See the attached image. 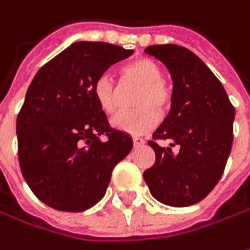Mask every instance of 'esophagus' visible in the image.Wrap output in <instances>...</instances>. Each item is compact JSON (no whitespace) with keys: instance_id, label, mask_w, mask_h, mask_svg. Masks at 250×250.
<instances>
[{"instance_id":"esophagus-1","label":"esophagus","mask_w":250,"mask_h":250,"mask_svg":"<svg viewBox=\"0 0 250 250\" xmlns=\"http://www.w3.org/2000/svg\"><path fill=\"white\" fill-rule=\"evenodd\" d=\"M133 142L134 146H140V145H144V144H145V141H144L142 138H140V137H134Z\"/></svg>"}]
</instances>
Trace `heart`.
I'll return each mask as SVG.
<instances>
[{"label":"heart","mask_w":250,"mask_h":250,"mask_svg":"<svg viewBox=\"0 0 250 250\" xmlns=\"http://www.w3.org/2000/svg\"><path fill=\"white\" fill-rule=\"evenodd\" d=\"M127 82L141 85L133 112H122L112 119V125L128 134H142L158 125V112L163 113L170 105V91L162 82V69L151 59L141 58L125 65L122 70ZM94 97L99 108L112 115L117 109V87L106 76H101L94 84Z\"/></svg>","instance_id":"obj_1"}]
</instances>
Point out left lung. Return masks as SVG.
Masks as SVG:
<instances>
[{
	"label": "left lung",
	"mask_w": 250,
	"mask_h": 250,
	"mask_svg": "<svg viewBox=\"0 0 250 250\" xmlns=\"http://www.w3.org/2000/svg\"><path fill=\"white\" fill-rule=\"evenodd\" d=\"M145 52L167 67L173 92L170 112L153 133L155 140H168L170 145L148 142L156 160L144 171V180L160 203L191 206L223 176L232 146L235 109L219 79L189 49L165 44L149 45Z\"/></svg>",
	"instance_id": "left-lung-1"
}]
</instances>
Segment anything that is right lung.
<instances>
[{"mask_svg": "<svg viewBox=\"0 0 250 250\" xmlns=\"http://www.w3.org/2000/svg\"><path fill=\"white\" fill-rule=\"evenodd\" d=\"M133 49L79 41L40 69L16 119L18 155L33 194L62 211H84L104 198L112 171L133 149L109 127L94 97L97 79ZM105 135L106 140L100 137Z\"/></svg>", "mask_w": 250, "mask_h": 250, "instance_id": "1", "label": "right lung"}]
</instances>
